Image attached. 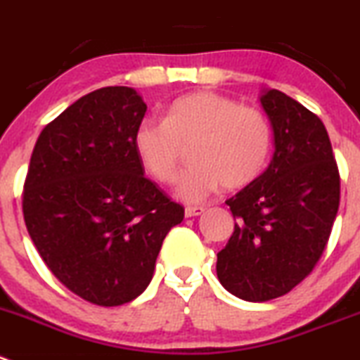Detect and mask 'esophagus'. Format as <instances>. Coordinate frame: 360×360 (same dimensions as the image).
<instances>
[{"label":"esophagus","instance_id":"obj_1","mask_svg":"<svg viewBox=\"0 0 360 360\" xmlns=\"http://www.w3.org/2000/svg\"><path fill=\"white\" fill-rule=\"evenodd\" d=\"M205 212L203 207H187L186 208V217H196V215H201Z\"/></svg>","mask_w":360,"mask_h":360}]
</instances>
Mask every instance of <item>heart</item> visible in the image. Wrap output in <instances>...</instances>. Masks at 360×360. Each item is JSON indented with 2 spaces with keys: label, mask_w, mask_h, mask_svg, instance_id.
I'll return each mask as SVG.
<instances>
[{
  "label": "heart",
  "mask_w": 360,
  "mask_h": 360,
  "mask_svg": "<svg viewBox=\"0 0 360 360\" xmlns=\"http://www.w3.org/2000/svg\"><path fill=\"white\" fill-rule=\"evenodd\" d=\"M272 141L262 109L214 91L178 98L166 120H145L134 134L139 159L160 184L173 182L191 148L193 164L176 184V194L189 203L207 200L221 186L237 191L255 182L266 167Z\"/></svg>",
  "instance_id": "obj_1"
}]
</instances>
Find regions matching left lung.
I'll list each match as a JSON object with an SVG mask.
<instances>
[{"mask_svg": "<svg viewBox=\"0 0 360 360\" xmlns=\"http://www.w3.org/2000/svg\"><path fill=\"white\" fill-rule=\"evenodd\" d=\"M274 157L226 205L237 219L217 252V277L249 302L277 299L313 272L340 208L341 178L323 122L279 90L262 95Z\"/></svg>", "mask_w": 360, "mask_h": 360, "instance_id": "obj_1", "label": "left lung"}]
</instances>
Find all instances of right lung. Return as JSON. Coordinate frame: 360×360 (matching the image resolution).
I'll use <instances>...</instances> for the list:
<instances>
[{
    "instance_id": "1",
    "label": "right lung",
    "mask_w": 360,
    "mask_h": 360,
    "mask_svg": "<svg viewBox=\"0 0 360 360\" xmlns=\"http://www.w3.org/2000/svg\"><path fill=\"white\" fill-rule=\"evenodd\" d=\"M145 112L132 88L84 95L44 127L24 180V222L40 258L95 306L141 295L167 231L184 219L136 152Z\"/></svg>"
}]
</instances>
